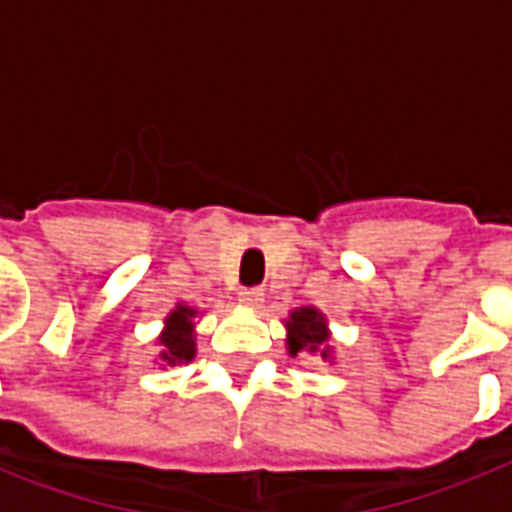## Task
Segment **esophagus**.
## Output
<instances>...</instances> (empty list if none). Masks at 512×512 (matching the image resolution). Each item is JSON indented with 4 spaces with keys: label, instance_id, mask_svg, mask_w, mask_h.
Segmentation results:
<instances>
[{
    "label": "esophagus",
    "instance_id": "1",
    "mask_svg": "<svg viewBox=\"0 0 512 512\" xmlns=\"http://www.w3.org/2000/svg\"><path fill=\"white\" fill-rule=\"evenodd\" d=\"M239 300L249 308H257V305H263L265 300V289L263 287H247L239 292Z\"/></svg>",
    "mask_w": 512,
    "mask_h": 512
}]
</instances>
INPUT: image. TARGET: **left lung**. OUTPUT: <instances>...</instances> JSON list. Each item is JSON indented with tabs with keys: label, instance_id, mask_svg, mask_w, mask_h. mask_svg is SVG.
Masks as SVG:
<instances>
[{
	"label": "left lung",
	"instance_id": "left-lung-1",
	"mask_svg": "<svg viewBox=\"0 0 512 512\" xmlns=\"http://www.w3.org/2000/svg\"><path fill=\"white\" fill-rule=\"evenodd\" d=\"M289 327V353L297 356L303 350H319L327 342V324L321 319L319 311L313 308H300L292 313V321H287ZM321 356L327 358V350H321Z\"/></svg>",
	"mask_w": 512,
	"mask_h": 512
}]
</instances>
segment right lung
<instances>
[{"label": "right lung", "mask_w": 512, "mask_h": 512, "mask_svg": "<svg viewBox=\"0 0 512 512\" xmlns=\"http://www.w3.org/2000/svg\"><path fill=\"white\" fill-rule=\"evenodd\" d=\"M191 316V308L180 305L177 311L170 313L167 329H164V335L159 337V342H162V361H167L170 366L180 364V361H191L193 353H196Z\"/></svg>", "instance_id": "obj_1"}]
</instances>
